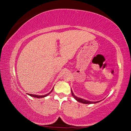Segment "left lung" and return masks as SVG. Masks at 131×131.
Returning a JSON list of instances; mask_svg holds the SVG:
<instances>
[{"label": "left lung", "mask_w": 131, "mask_h": 131, "mask_svg": "<svg viewBox=\"0 0 131 131\" xmlns=\"http://www.w3.org/2000/svg\"><path fill=\"white\" fill-rule=\"evenodd\" d=\"M71 94H72V95L73 97L75 100H76L77 101L79 102V103H83V104H96L97 103H99L100 102V101H88V100H84V99H82L81 98H79L78 96H76L74 94V93L73 92V91L72 89H71Z\"/></svg>", "instance_id": "1"}]
</instances>
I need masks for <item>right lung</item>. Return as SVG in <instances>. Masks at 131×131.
<instances>
[{
    "label": "right lung",
    "mask_w": 131,
    "mask_h": 131,
    "mask_svg": "<svg viewBox=\"0 0 131 131\" xmlns=\"http://www.w3.org/2000/svg\"><path fill=\"white\" fill-rule=\"evenodd\" d=\"M53 89V88H52V90L51 91V92H49L48 93V94H46V95H33V94H27L28 95H30V96H32V97H35V98H44V97H46V96L49 95L50 94H51V93L52 92V91Z\"/></svg>",
    "instance_id": "add662e5"
}]
</instances>
